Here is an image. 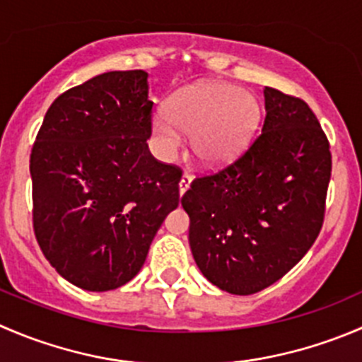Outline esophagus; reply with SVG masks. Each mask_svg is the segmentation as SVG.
Listing matches in <instances>:
<instances>
[{
    "label": "esophagus",
    "mask_w": 362,
    "mask_h": 362,
    "mask_svg": "<svg viewBox=\"0 0 362 362\" xmlns=\"http://www.w3.org/2000/svg\"><path fill=\"white\" fill-rule=\"evenodd\" d=\"M191 182H192V175L191 173H184V175H182L180 184H178V189H180V194H184V192L187 191L189 185H191Z\"/></svg>",
    "instance_id": "1"
}]
</instances>
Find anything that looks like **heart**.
<instances>
[{"label":"heart","mask_w":362,"mask_h":362,"mask_svg":"<svg viewBox=\"0 0 362 362\" xmlns=\"http://www.w3.org/2000/svg\"><path fill=\"white\" fill-rule=\"evenodd\" d=\"M256 122L258 106L247 92L231 84L199 83L173 97L170 118H156L153 131L166 152L180 146L184 132L192 136V150L202 163L223 164L244 148Z\"/></svg>","instance_id":"1"}]
</instances>
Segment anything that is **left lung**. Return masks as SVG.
<instances>
[{
    "instance_id": "1",
    "label": "left lung",
    "mask_w": 362,
    "mask_h": 362,
    "mask_svg": "<svg viewBox=\"0 0 362 362\" xmlns=\"http://www.w3.org/2000/svg\"><path fill=\"white\" fill-rule=\"evenodd\" d=\"M262 132L182 196L202 274L233 296L267 288L300 262L325 216L331 146L303 99L265 86Z\"/></svg>"
}]
</instances>
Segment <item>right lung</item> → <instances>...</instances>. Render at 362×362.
<instances>
[{"label":"right lung","mask_w":362,"mask_h":362,"mask_svg":"<svg viewBox=\"0 0 362 362\" xmlns=\"http://www.w3.org/2000/svg\"><path fill=\"white\" fill-rule=\"evenodd\" d=\"M145 70H115L63 92L33 143V230L59 276L90 292L131 281L168 214L182 170L157 160Z\"/></svg>","instance_id":"obj_1"}]
</instances>
